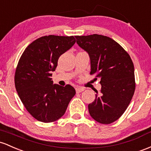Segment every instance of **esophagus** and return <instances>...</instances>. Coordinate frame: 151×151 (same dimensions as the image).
<instances>
[{
    "label": "esophagus",
    "instance_id": "1",
    "mask_svg": "<svg viewBox=\"0 0 151 151\" xmlns=\"http://www.w3.org/2000/svg\"><path fill=\"white\" fill-rule=\"evenodd\" d=\"M84 90H85L84 88L80 87V86H77V87H76V93H81L82 91H83Z\"/></svg>",
    "mask_w": 151,
    "mask_h": 151
}]
</instances>
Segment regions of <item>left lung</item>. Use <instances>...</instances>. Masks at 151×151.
<instances>
[{"label": "left lung", "instance_id": "8db88e82", "mask_svg": "<svg viewBox=\"0 0 151 151\" xmlns=\"http://www.w3.org/2000/svg\"><path fill=\"white\" fill-rule=\"evenodd\" d=\"M78 45L89 54L90 74L101 79V92L88 105L91 116L98 123L110 124L124 113L134 94V65L130 56L116 41L93 34L76 36Z\"/></svg>", "mask_w": 151, "mask_h": 151}]
</instances>
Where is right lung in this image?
Returning <instances> with one entry per match:
<instances>
[{"instance_id": "1", "label": "right lung", "mask_w": 151, "mask_h": 151, "mask_svg": "<svg viewBox=\"0 0 151 151\" xmlns=\"http://www.w3.org/2000/svg\"><path fill=\"white\" fill-rule=\"evenodd\" d=\"M76 43L73 36L45 35L28 45L15 73V86L25 109L33 118L51 123L61 118L76 95L70 85L53 84L51 73L63 53Z\"/></svg>"}]
</instances>
